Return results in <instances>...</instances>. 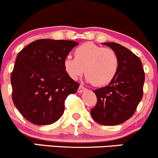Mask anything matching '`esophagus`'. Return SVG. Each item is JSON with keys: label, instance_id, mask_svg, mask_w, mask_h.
I'll list each match as a JSON object with an SVG mask.
<instances>
[{"label": "esophagus", "instance_id": "34e87169", "mask_svg": "<svg viewBox=\"0 0 158 158\" xmlns=\"http://www.w3.org/2000/svg\"><path fill=\"white\" fill-rule=\"evenodd\" d=\"M85 90H86L85 88L83 85H79V89H78V92L80 93V94H81V93L84 92Z\"/></svg>", "mask_w": 158, "mask_h": 158}]
</instances>
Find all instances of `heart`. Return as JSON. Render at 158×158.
<instances>
[{
	"mask_svg": "<svg viewBox=\"0 0 158 158\" xmlns=\"http://www.w3.org/2000/svg\"><path fill=\"white\" fill-rule=\"evenodd\" d=\"M75 57L68 55L64 60V68L71 79H77L85 73L88 82L95 86L110 83L117 76L119 59L115 51L92 42L76 48Z\"/></svg>",
	"mask_w": 158,
	"mask_h": 158,
	"instance_id": "obj_1",
	"label": "heart"
}]
</instances>
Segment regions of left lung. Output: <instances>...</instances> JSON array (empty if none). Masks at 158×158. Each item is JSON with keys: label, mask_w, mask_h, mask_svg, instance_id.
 I'll return each instance as SVG.
<instances>
[{"label": "left lung", "mask_w": 158, "mask_h": 158, "mask_svg": "<svg viewBox=\"0 0 158 158\" xmlns=\"http://www.w3.org/2000/svg\"><path fill=\"white\" fill-rule=\"evenodd\" d=\"M116 51L119 59L118 72L105 87L93 90L97 104L91 110L94 121L101 125L116 126L129 119L143 96L145 73L139 57L121 44L102 43Z\"/></svg>", "instance_id": "8db88e82"}]
</instances>
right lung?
Wrapping results in <instances>:
<instances>
[{
	"label": "right lung",
	"mask_w": 158,
	"mask_h": 158,
	"mask_svg": "<svg viewBox=\"0 0 158 158\" xmlns=\"http://www.w3.org/2000/svg\"><path fill=\"white\" fill-rule=\"evenodd\" d=\"M73 41L40 39L18 54L11 75L14 105L28 121L48 125L60 118L64 101L79 84L66 73L64 60L78 45Z\"/></svg>",
	"instance_id": "obj_1"
}]
</instances>
